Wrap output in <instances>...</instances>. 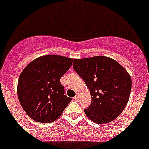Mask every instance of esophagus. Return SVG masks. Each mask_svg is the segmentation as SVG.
I'll return each instance as SVG.
<instances>
[{"instance_id": "obj_1", "label": "esophagus", "mask_w": 149, "mask_h": 149, "mask_svg": "<svg viewBox=\"0 0 149 149\" xmlns=\"http://www.w3.org/2000/svg\"><path fill=\"white\" fill-rule=\"evenodd\" d=\"M79 99H80V96H79L78 95H76L75 97H74V100H76V101H78Z\"/></svg>"}]
</instances>
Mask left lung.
<instances>
[{
  "label": "left lung",
  "mask_w": 149,
  "mask_h": 149,
  "mask_svg": "<svg viewBox=\"0 0 149 149\" xmlns=\"http://www.w3.org/2000/svg\"><path fill=\"white\" fill-rule=\"evenodd\" d=\"M73 68L89 88L90 106L84 112L97 124L113 121L124 110L131 91V77L113 59L96 56L74 59Z\"/></svg>",
  "instance_id": "left-lung-1"
}]
</instances>
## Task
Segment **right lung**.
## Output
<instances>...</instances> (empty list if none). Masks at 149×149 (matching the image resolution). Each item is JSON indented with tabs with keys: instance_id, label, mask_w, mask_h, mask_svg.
<instances>
[{
	"instance_id": "add662e5",
	"label": "right lung",
	"mask_w": 149,
	"mask_h": 149,
	"mask_svg": "<svg viewBox=\"0 0 149 149\" xmlns=\"http://www.w3.org/2000/svg\"><path fill=\"white\" fill-rule=\"evenodd\" d=\"M72 62V58L48 54L35 59L24 68L18 81V98L22 108L34 121L54 122L72 101L64 95L60 79Z\"/></svg>"
}]
</instances>
